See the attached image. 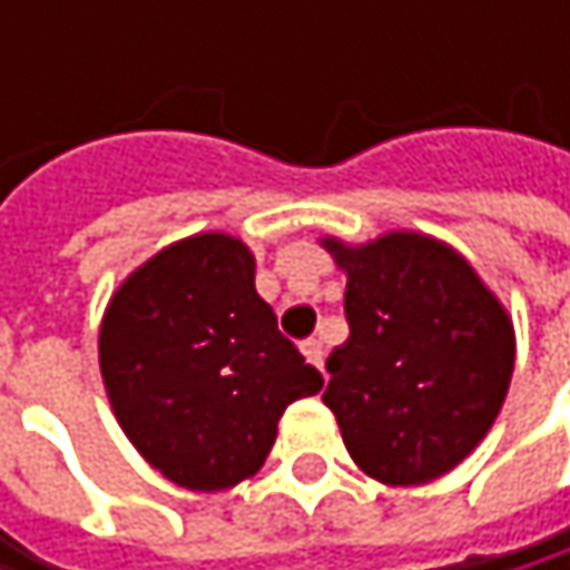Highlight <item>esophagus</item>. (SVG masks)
I'll return each mask as SVG.
<instances>
[{"label": "esophagus", "instance_id": "esophagus-1", "mask_svg": "<svg viewBox=\"0 0 570 570\" xmlns=\"http://www.w3.org/2000/svg\"><path fill=\"white\" fill-rule=\"evenodd\" d=\"M299 350H303V356H306L316 370H323V343H320L316 336L303 340V343H299Z\"/></svg>", "mask_w": 570, "mask_h": 570}]
</instances>
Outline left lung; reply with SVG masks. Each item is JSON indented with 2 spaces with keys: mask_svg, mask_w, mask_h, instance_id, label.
I'll use <instances>...</instances> for the list:
<instances>
[{
  "mask_svg": "<svg viewBox=\"0 0 570 570\" xmlns=\"http://www.w3.org/2000/svg\"><path fill=\"white\" fill-rule=\"evenodd\" d=\"M326 250L346 271L350 340L326 360L323 402L366 475L432 482L485 439L505 402L512 320L432 237L386 234L356 250L326 240Z\"/></svg>",
  "mask_w": 570,
  "mask_h": 570,
  "instance_id": "1",
  "label": "left lung"
}]
</instances>
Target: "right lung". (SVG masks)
<instances>
[{"instance_id":"obj_1","label":"right lung","mask_w":570,"mask_h":570,"mask_svg":"<svg viewBox=\"0 0 570 570\" xmlns=\"http://www.w3.org/2000/svg\"><path fill=\"white\" fill-rule=\"evenodd\" d=\"M98 360L125 435L194 492L254 475L286 405L323 390L227 234L187 237L135 271L105 309Z\"/></svg>"}]
</instances>
